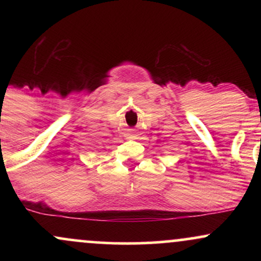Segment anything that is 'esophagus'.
I'll list each match as a JSON object with an SVG mask.
<instances>
[{"instance_id": "34e87169", "label": "esophagus", "mask_w": 261, "mask_h": 261, "mask_svg": "<svg viewBox=\"0 0 261 261\" xmlns=\"http://www.w3.org/2000/svg\"><path fill=\"white\" fill-rule=\"evenodd\" d=\"M126 137H127V139H134V137H135V134H134V130H133V128H130V130H127Z\"/></svg>"}]
</instances>
